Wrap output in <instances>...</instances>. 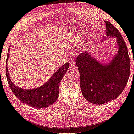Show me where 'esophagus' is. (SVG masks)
<instances>
[{"label": "esophagus", "mask_w": 134, "mask_h": 134, "mask_svg": "<svg viewBox=\"0 0 134 134\" xmlns=\"http://www.w3.org/2000/svg\"><path fill=\"white\" fill-rule=\"evenodd\" d=\"M69 65H70V66L72 67V68H74L76 66V63H75V61L74 60H70V62H69Z\"/></svg>", "instance_id": "34e87169"}]
</instances>
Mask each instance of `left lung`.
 <instances>
[{"label": "left lung", "mask_w": 134, "mask_h": 134, "mask_svg": "<svg viewBox=\"0 0 134 134\" xmlns=\"http://www.w3.org/2000/svg\"><path fill=\"white\" fill-rule=\"evenodd\" d=\"M105 22L106 36L115 37L119 48L113 59L103 64L92 55V52L87 51L79 54L75 61L83 97L95 105L104 104L118 97L126 86L130 74V58L123 38L110 22Z\"/></svg>", "instance_id": "left-lung-1"}]
</instances>
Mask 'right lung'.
<instances>
[{
  "label": "right lung",
  "instance_id": "1",
  "mask_svg": "<svg viewBox=\"0 0 134 134\" xmlns=\"http://www.w3.org/2000/svg\"><path fill=\"white\" fill-rule=\"evenodd\" d=\"M9 55L10 48L6 59V74L9 87L15 96L23 103L35 108H46L53 104L58 98L59 84L69 67V62L60 67L43 85L26 90L15 86L11 80L7 64Z\"/></svg>",
  "mask_w": 134,
  "mask_h": 134
}]
</instances>
